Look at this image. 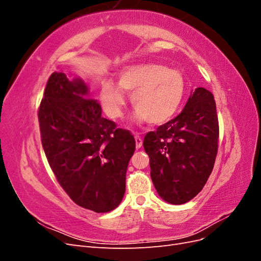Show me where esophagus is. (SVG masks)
Here are the masks:
<instances>
[{
  "mask_svg": "<svg viewBox=\"0 0 261 261\" xmlns=\"http://www.w3.org/2000/svg\"><path fill=\"white\" fill-rule=\"evenodd\" d=\"M135 140H136V148L139 149L141 146H143V138H141L138 134H135Z\"/></svg>",
  "mask_w": 261,
  "mask_h": 261,
  "instance_id": "34e87169",
  "label": "esophagus"
}]
</instances>
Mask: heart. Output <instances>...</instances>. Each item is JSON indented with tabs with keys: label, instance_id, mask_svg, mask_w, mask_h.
I'll return each instance as SVG.
<instances>
[{
	"label": "heart",
	"instance_id": "heart-1",
	"mask_svg": "<svg viewBox=\"0 0 261 261\" xmlns=\"http://www.w3.org/2000/svg\"><path fill=\"white\" fill-rule=\"evenodd\" d=\"M118 86L103 81L100 87V100L107 114L120 118L125 107V94L132 93L135 117L139 122L162 125L177 111L184 97L185 82L175 69L158 63H145L124 68L117 76Z\"/></svg>",
	"mask_w": 261,
	"mask_h": 261
}]
</instances>
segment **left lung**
<instances>
[{
  "instance_id": "1",
  "label": "left lung",
  "mask_w": 261,
  "mask_h": 261,
  "mask_svg": "<svg viewBox=\"0 0 261 261\" xmlns=\"http://www.w3.org/2000/svg\"><path fill=\"white\" fill-rule=\"evenodd\" d=\"M218 144L216 101L200 87L175 118L145 136L150 175L161 198L181 204L199 194L215 165Z\"/></svg>"
}]
</instances>
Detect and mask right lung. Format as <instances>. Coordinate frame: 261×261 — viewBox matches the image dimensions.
Masks as SVG:
<instances>
[{
  "label": "right lung",
  "instance_id": "obj_1",
  "mask_svg": "<svg viewBox=\"0 0 261 261\" xmlns=\"http://www.w3.org/2000/svg\"><path fill=\"white\" fill-rule=\"evenodd\" d=\"M75 78L54 72L38 110L41 143L59 184L76 204L97 213L123 199L135 138L102 117L97 100Z\"/></svg>",
  "mask_w": 261,
  "mask_h": 261
}]
</instances>
